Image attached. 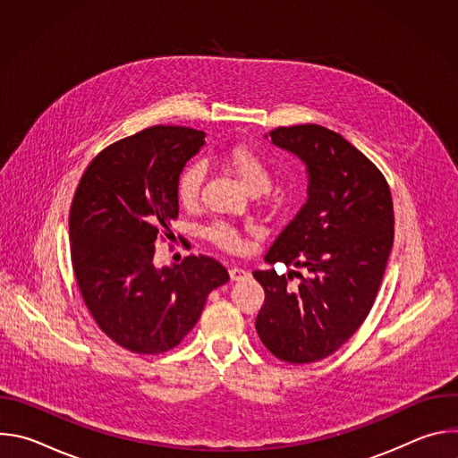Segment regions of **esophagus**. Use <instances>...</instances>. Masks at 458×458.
Here are the masks:
<instances>
[{
  "instance_id": "34e87169",
  "label": "esophagus",
  "mask_w": 458,
  "mask_h": 458,
  "mask_svg": "<svg viewBox=\"0 0 458 458\" xmlns=\"http://www.w3.org/2000/svg\"><path fill=\"white\" fill-rule=\"evenodd\" d=\"M230 277H232V281H242V279L250 277V272L244 268L233 267V268H230Z\"/></svg>"
}]
</instances>
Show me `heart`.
I'll use <instances>...</instances> for the list:
<instances>
[{"mask_svg":"<svg viewBox=\"0 0 458 458\" xmlns=\"http://www.w3.org/2000/svg\"><path fill=\"white\" fill-rule=\"evenodd\" d=\"M225 163L239 175L250 191H267L272 184V166L270 163L246 147H232L223 154ZM207 166L201 161L186 165L175 184L177 199L182 207H191L199 199V191L205 182ZM208 237L221 248L228 251H237L242 248L241 233L228 223H216L208 228Z\"/></svg>","mask_w":458,"mask_h":458,"instance_id":"heart-1","label":"heart"}]
</instances>
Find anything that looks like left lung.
<instances>
[{
  "instance_id": "obj_1",
  "label": "left lung",
  "mask_w": 458,
  "mask_h": 458,
  "mask_svg": "<svg viewBox=\"0 0 458 458\" xmlns=\"http://www.w3.org/2000/svg\"><path fill=\"white\" fill-rule=\"evenodd\" d=\"M270 138L304 163L308 199L265 260L310 276L253 272L265 288L255 330L277 359L306 364L339 350L368 317L394 246V203L378 168L341 134L297 124ZM292 275L301 277L295 291L287 286Z\"/></svg>"
}]
</instances>
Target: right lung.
<instances>
[{
    "instance_id": "obj_1",
    "label": "right lung",
    "mask_w": 458,
    "mask_h": 458,
    "mask_svg": "<svg viewBox=\"0 0 458 458\" xmlns=\"http://www.w3.org/2000/svg\"><path fill=\"white\" fill-rule=\"evenodd\" d=\"M203 145L201 130L150 126L96 156L78 184L69 217L76 281L99 328L132 353L177 346L230 279L205 255L154 265L156 241L179 216L177 177Z\"/></svg>"
}]
</instances>
